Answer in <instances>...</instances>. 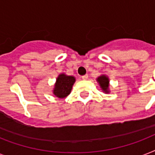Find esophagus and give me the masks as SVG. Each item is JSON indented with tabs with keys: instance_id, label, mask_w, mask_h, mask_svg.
<instances>
[{
	"instance_id": "1",
	"label": "esophagus",
	"mask_w": 155,
	"mask_h": 155,
	"mask_svg": "<svg viewBox=\"0 0 155 155\" xmlns=\"http://www.w3.org/2000/svg\"><path fill=\"white\" fill-rule=\"evenodd\" d=\"M87 78H88V75H84L82 76L83 80H87Z\"/></svg>"
}]
</instances>
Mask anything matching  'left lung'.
Segmentation results:
<instances>
[{
	"mask_svg": "<svg viewBox=\"0 0 155 155\" xmlns=\"http://www.w3.org/2000/svg\"><path fill=\"white\" fill-rule=\"evenodd\" d=\"M97 82L99 83L100 86L101 87V89L103 92L105 93H108L109 92V80H108V76H106L105 75H102L97 79Z\"/></svg>",
	"mask_w": 155,
	"mask_h": 155,
	"instance_id": "obj_1",
	"label": "left lung"
}]
</instances>
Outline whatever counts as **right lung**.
I'll return each mask as SVG.
<instances>
[{
    "label": "right lung",
    "instance_id": "obj_1",
    "mask_svg": "<svg viewBox=\"0 0 155 155\" xmlns=\"http://www.w3.org/2000/svg\"><path fill=\"white\" fill-rule=\"evenodd\" d=\"M75 82V78L72 75H67L62 73L56 79L53 93L58 98H65L70 94L72 86Z\"/></svg>",
    "mask_w": 155,
    "mask_h": 155
}]
</instances>
